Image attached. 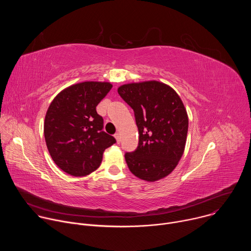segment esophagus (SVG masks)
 Wrapping results in <instances>:
<instances>
[{
	"label": "esophagus",
	"mask_w": 251,
	"mask_h": 251,
	"mask_svg": "<svg viewBox=\"0 0 251 251\" xmlns=\"http://www.w3.org/2000/svg\"><path fill=\"white\" fill-rule=\"evenodd\" d=\"M114 137H115V139H116V142L118 143V144H119V143H120V134L119 133H116L115 135H114Z\"/></svg>",
	"instance_id": "esophagus-1"
}]
</instances>
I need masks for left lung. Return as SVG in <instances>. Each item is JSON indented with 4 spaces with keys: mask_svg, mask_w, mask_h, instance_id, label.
Returning a JSON list of instances; mask_svg holds the SVG:
<instances>
[{
    "mask_svg": "<svg viewBox=\"0 0 251 251\" xmlns=\"http://www.w3.org/2000/svg\"><path fill=\"white\" fill-rule=\"evenodd\" d=\"M117 90L134 110L139 131L137 150L125 154L128 168L143 181L162 180L185 152L189 128L186 107L170 85L157 80L126 83Z\"/></svg>",
    "mask_w": 251,
    "mask_h": 251,
    "instance_id": "obj_1",
    "label": "left lung"
}]
</instances>
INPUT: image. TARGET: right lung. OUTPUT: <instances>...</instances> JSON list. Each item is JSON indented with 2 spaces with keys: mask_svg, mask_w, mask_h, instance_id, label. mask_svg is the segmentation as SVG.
I'll use <instances>...</instances> for the list:
<instances>
[{
  "mask_svg": "<svg viewBox=\"0 0 251 251\" xmlns=\"http://www.w3.org/2000/svg\"><path fill=\"white\" fill-rule=\"evenodd\" d=\"M112 88L106 81H83L61 90L46 114L44 134L50 155L68 175L84 176L99 168L106 148L116 142L102 131L96 106Z\"/></svg>",
  "mask_w": 251,
  "mask_h": 251,
  "instance_id": "obj_1",
  "label": "right lung"
}]
</instances>
